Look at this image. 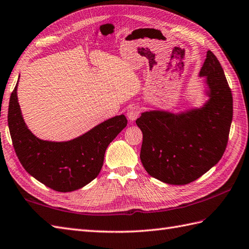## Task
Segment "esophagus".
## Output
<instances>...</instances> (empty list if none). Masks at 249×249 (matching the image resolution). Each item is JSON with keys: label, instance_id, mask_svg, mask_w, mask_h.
I'll return each instance as SVG.
<instances>
[{"label": "esophagus", "instance_id": "34e87169", "mask_svg": "<svg viewBox=\"0 0 249 249\" xmlns=\"http://www.w3.org/2000/svg\"><path fill=\"white\" fill-rule=\"evenodd\" d=\"M139 115H140V108L138 106H131L127 110V118L130 121H136L139 118Z\"/></svg>", "mask_w": 249, "mask_h": 249}]
</instances>
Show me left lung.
Returning a JSON list of instances; mask_svg holds the SVG:
<instances>
[{
  "label": "left lung",
  "mask_w": 249,
  "mask_h": 249,
  "mask_svg": "<svg viewBox=\"0 0 249 249\" xmlns=\"http://www.w3.org/2000/svg\"><path fill=\"white\" fill-rule=\"evenodd\" d=\"M210 100L181 114L146 111L136 123L143 134L141 162L149 175L170 184H188L214 166L226 149L232 121V93L211 51L199 72Z\"/></svg>",
  "instance_id": "1"
}]
</instances>
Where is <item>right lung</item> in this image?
<instances>
[{
    "mask_svg": "<svg viewBox=\"0 0 249 249\" xmlns=\"http://www.w3.org/2000/svg\"><path fill=\"white\" fill-rule=\"evenodd\" d=\"M17 86L9 100L8 127L23 167L57 192H71L91 182L102 170L106 148L126 127L125 115L109 119L71 141H43L35 137L24 123Z\"/></svg>",
    "mask_w": 249,
    "mask_h": 249,
    "instance_id": "obj_1",
    "label": "right lung"
}]
</instances>
